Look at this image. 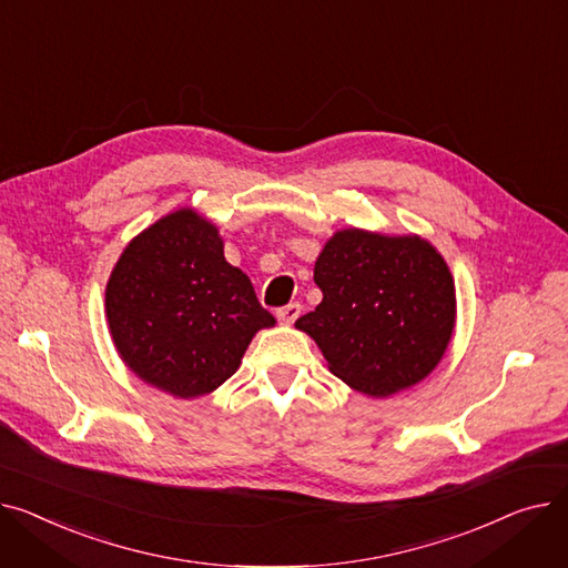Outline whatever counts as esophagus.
I'll return each mask as SVG.
<instances>
[{
	"label": "esophagus",
	"instance_id": "34e87169",
	"mask_svg": "<svg viewBox=\"0 0 568 568\" xmlns=\"http://www.w3.org/2000/svg\"><path fill=\"white\" fill-rule=\"evenodd\" d=\"M300 312H303V305H300V303H288L286 307H280V310H277V318H280V323L291 325V323H295V318L300 316Z\"/></svg>",
	"mask_w": 568,
	"mask_h": 568
}]
</instances>
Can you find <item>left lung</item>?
<instances>
[{
  "mask_svg": "<svg viewBox=\"0 0 568 568\" xmlns=\"http://www.w3.org/2000/svg\"><path fill=\"white\" fill-rule=\"evenodd\" d=\"M321 305L300 316L329 372L366 396L424 381L456 323V288L440 252L419 236L342 229L314 265Z\"/></svg>",
  "mask_w": 568,
  "mask_h": 568,
  "instance_id": "8db88e82",
  "label": "left lung"
}]
</instances>
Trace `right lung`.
I'll return each instance as SVG.
<instances>
[{
  "mask_svg": "<svg viewBox=\"0 0 568 568\" xmlns=\"http://www.w3.org/2000/svg\"><path fill=\"white\" fill-rule=\"evenodd\" d=\"M110 335L144 383L194 398L236 374L275 318L250 277L224 258L215 224L192 209L164 215L119 256L105 288Z\"/></svg>",
  "mask_w": 568,
  "mask_h": 568,
  "instance_id": "add662e5",
  "label": "right lung"
}]
</instances>
